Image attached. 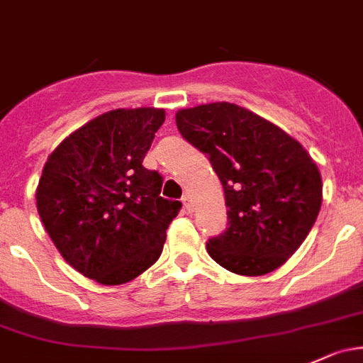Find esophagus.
<instances>
[{"label": "esophagus", "instance_id": "1", "mask_svg": "<svg viewBox=\"0 0 363 363\" xmlns=\"http://www.w3.org/2000/svg\"><path fill=\"white\" fill-rule=\"evenodd\" d=\"M182 205H184V208L188 212H193V200H191V196H189V194H184V196H182Z\"/></svg>", "mask_w": 363, "mask_h": 363}]
</instances>
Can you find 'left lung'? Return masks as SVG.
Segmentation results:
<instances>
[{"label":"left lung","instance_id":"left-lung-1","mask_svg":"<svg viewBox=\"0 0 363 363\" xmlns=\"http://www.w3.org/2000/svg\"><path fill=\"white\" fill-rule=\"evenodd\" d=\"M175 123L208 156L224 188L228 228L208 240V255L245 277L280 268L322 207V175L310 152L272 121L231 102L179 109Z\"/></svg>","mask_w":363,"mask_h":363}]
</instances>
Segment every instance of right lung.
Wrapping results in <instances>:
<instances>
[{"instance_id": "right-lung-1", "label": "right lung", "mask_w": 363, "mask_h": 363, "mask_svg": "<svg viewBox=\"0 0 363 363\" xmlns=\"http://www.w3.org/2000/svg\"><path fill=\"white\" fill-rule=\"evenodd\" d=\"M165 121L158 108L113 109L67 135L36 188L45 230L83 277L121 285L158 261L181 201L160 196L163 179L143 167Z\"/></svg>"}]
</instances>
